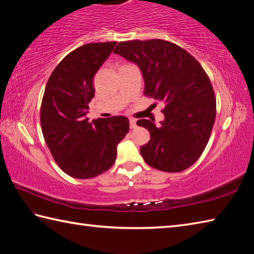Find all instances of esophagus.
<instances>
[{
  "mask_svg": "<svg viewBox=\"0 0 254 254\" xmlns=\"http://www.w3.org/2000/svg\"><path fill=\"white\" fill-rule=\"evenodd\" d=\"M130 127L131 128H135L136 127V121L134 119H130Z\"/></svg>",
  "mask_w": 254,
  "mask_h": 254,
  "instance_id": "1",
  "label": "esophagus"
}]
</instances>
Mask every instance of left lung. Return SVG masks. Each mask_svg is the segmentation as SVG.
<instances>
[{
	"label": "left lung",
	"instance_id": "obj_1",
	"mask_svg": "<svg viewBox=\"0 0 254 254\" xmlns=\"http://www.w3.org/2000/svg\"><path fill=\"white\" fill-rule=\"evenodd\" d=\"M113 53L135 63L143 75L144 94L163 101L164 121L141 119L149 131L141 147L145 163L166 172H180L202 155L216 118V99L208 76L181 47L161 39L119 42Z\"/></svg>",
	"mask_w": 254,
	"mask_h": 254
}]
</instances>
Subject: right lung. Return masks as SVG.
<instances>
[{"label":"right lung","instance_id":"1","mask_svg":"<svg viewBox=\"0 0 254 254\" xmlns=\"http://www.w3.org/2000/svg\"><path fill=\"white\" fill-rule=\"evenodd\" d=\"M117 45L97 42L63 59L48 80L40 110L42 134L59 167L76 179L104 174L115 164L117 146L130 130L124 116L88 121L93 78Z\"/></svg>","mask_w":254,"mask_h":254}]
</instances>
